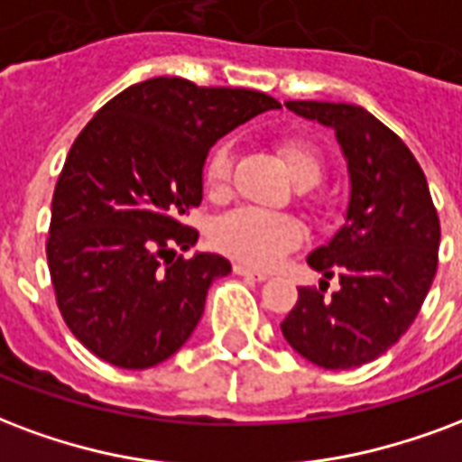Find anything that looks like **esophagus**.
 I'll list each match as a JSON object with an SVG mask.
<instances>
[{
    "label": "esophagus",
    "instance_id": "esophagus-1",
    "mask_svg": "<svg viewBox=\"0 0 462 462\" xmlns=\"http://www.w3.org/2000/svg\"><path fill=\"white\" fill-rule=\"evenodd\" d=\"M232 269H235V274L237 276H245V279H252V282H266V279H269V274H264V272L249 269V266L245 264H235Z\"/></svg>",
    "mask_w": 462,
    "mask_h": 462
}]
</instances>
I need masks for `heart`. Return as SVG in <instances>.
I'll return each instance as SVG.
<instances>
[{
  "label": "heart",
  "instance_id": "b5f03b06",
  "mask_svg": "<svg viewBox=\"0 0 462 462\" xmlns=\"http://www.w3.org/2000/svg\"><path fill=\"white\" fill-rule=\"evenodd\" d=\"M279 156L286 163L291 179L299 186H313L323 173L320 153L300 139H282ZM232 176L230 144H217L205 163V183L213 196H225ZM210 240L222 254L245 262L249 266L269 269L279 259L303 242V227L296 217L286 213H272L259 208H237L213 225Z\"/></svg>",
  "mask_w": 462,
  "mask_h": 462
}]
</instances>
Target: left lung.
Segmentation results:
<instances>
[{"mask_svg":"<svg viewBox=\"0 0 462 462\" xmlns=\"http://www.w3.org/2000/svg\"><path fill=\"white\" fill-rule=\"evenodd\" d=\"M299 117L330 126L347 163L345 225L309 254L330 299L299 289L282 323L286 343L326 370L377 360L419 316L439 266L440 225L421 166L399 136L365 107L289 100Z\"/></svg>","mask_w":462,"mask_h":462,"instance_id":"1","label":"left lung"}]
</instances>
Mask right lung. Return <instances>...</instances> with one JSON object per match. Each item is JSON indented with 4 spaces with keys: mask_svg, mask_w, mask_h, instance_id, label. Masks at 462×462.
I'll return each instance as SVG.
<instances>
[{
    "mask_svg": "<svg viewBox=\"0 0 462 462\" xmlns=\"http://www.w3.org/2000/svg\"><path fill=\"white\" fill-rule=\"evenodd\" d=\"M282 105L264 92L152 78L97 109L68 152L51 203V282L60 316L100 360L146 370L179 353L230 262L173 259L198 232L183 215L203 200L217 139Z\"/></svg>",
    "mask_w": 462,
    "mask_h": 462,
    "instance_id": "obj_1",
    "label": "right lung"
}]
</instances>
